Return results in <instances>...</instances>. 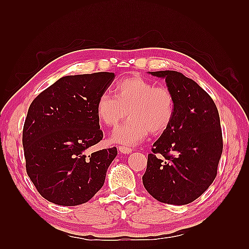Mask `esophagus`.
<instances>
[{
    "label": "esophagus",
    "mask_w": 249,
    "mask_h": 249,
    "mask_svg": "<svg viewBox=\"0 0 249 249\" xmlns=\"http://www.w3.org/2000/svg\"><path fill=\"white\" fill-rule=\"evenodd\" d=\"M119 151H120L121 153H123V154H129V153L133 152V149H130V147H127V146L120 145V146H119Z\"/></svg>",
    "instance_id": "esophagus-1"
}]
</instances>
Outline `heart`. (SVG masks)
Masks as SVG:
<instances>
[{"mask_svg":"<svg viewBox=\"0 0 249 249\" xmlns=\"http://www.w3.org/2000/svg\"><path fill=\"white\" fill-rule=\"evenodd\" d=\"M177 99L170 89L156 86L141 76H131L116 83L114 96L107 92L99 95L96 103L98 120L113 127L126 115L129 119L113 130L111 141L135 145L147 134L160 135L174 120Z\"/></svg>","mask_w":249,"mask_h":249,"instance_id":"b5f03b06","label":"heart"}]
</instances>
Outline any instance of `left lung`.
Segmentation results:
<instances>
[{
	"instance_id": "obj_1",
	"label": "left lung",
	"mask_w": 249,
	"mask_h": 249,
	"mask_svg": "<svg viewBox=\"0 0 249 249\" xmlns=\"http://www.w3.org/2000/svg\"><path fill=\"white\" fill-rule=\"evenodd\" d=\"M165 78L177 99L172 124L153 144L142 182L162 203L183 205L199 198L217 176L223 153L218 110L192 79L173 71H152Z\"/></svg>"
}]
</instances>
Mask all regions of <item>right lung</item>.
I'll use <instances>...</instances> for the list:
<instances>
[{"instance_id": "1", "label": "right lung", "mask_w": 249, "mask_h": 249, "mask_svg": "<svg viewBox=\"0 0 249 249\" xmlns=\"http://www.w3.org/2000/svg\"><path fill=\"white\" fill-rule=\"evenodd\" d=\"M113 72L66 76L32 102L22 144L26 173L41 197L59 205L86 203L103 187L116 147L91 154L103 139L96 103Z\"/></svg>"}]
</instances>
